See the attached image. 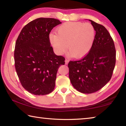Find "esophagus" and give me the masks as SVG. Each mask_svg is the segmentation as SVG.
Returning a JSON list of instances; mask_svg holds the SVG:
<instances>
[{"label": "esophagus", "instance_id": "1", "mask_svg": "<svg viewBox=\"0 0 126 126\" xmlns=\"http://www.w3.org/2000/svg\"><path fill=\"white\" fill-rule=\"evenodd\" d=\"M69 62V60L68 59H65V64H68V62Z\"/></svg>", "mask_w": 126, "mask_h": 126}]
</instances>
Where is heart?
I'll return each instance as SVG.
<instances>
[{"label": "heart", "mask_w": 126, "mask_h": 126, "mask_svg": "<svg viewBox=\"0 0 126 126\" xmlns=\"http://www.w3.org/2000/svg\"><path fill=\"white\" fill-rule=\"evenodd\" d=\"M95 35V29L90 23L68 22L57 29V34H50L49 38L57 54H63L67 48L72 57L80 58L91 50Z\"/></svg>", "instance_id": "obj_1"}]
</instances>
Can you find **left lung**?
I'll list each match as a JSON object with an SVG mask.
<instances>
[{
	"label": "left lung",
	"mask_w": 126,
	"mask_h": 126,
	"mask_svg": "<svg viewBox=\"0 0 126 126\" xmlns=\"http://www.w3.org/2000/svg\"><path fill=\"white\" fill-rule=\"evenodd\" d=\"M91 21L95 35L92 47L86 56L68 63L69 77L81 93H93L103 88L111 79L116 64L113 40L103 25Z\"/></svg>",
	"instance_id": "8db88e82"
}]
</instances>
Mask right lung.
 <instances>
[{"label":"right lung","instance_id":"right-lung-1","mask_svg":"<svg viewBox=\"0 0 126 126\" xmlns=\"http://www.w3.org/2000/svg\"><path fill=\"white\" fill-rule=\"evenodd\" d=\"M54 18H39L23 27L16 42L15 67L20 83L34 95H46L54 90L58 68L65 58L57 55L50 46L49 34L61 24Z\"/></svg>","mask_w":126,"mask_h":126}]
</instances>
